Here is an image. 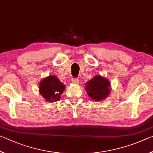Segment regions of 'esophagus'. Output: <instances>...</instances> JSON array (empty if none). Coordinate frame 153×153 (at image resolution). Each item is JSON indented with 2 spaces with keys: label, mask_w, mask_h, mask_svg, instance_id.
<instances>
[{
  "label": "esophagus",
  "mask_w": 153,
  "mask_h": 153,
  "mask_svg": "<svg viewBox=\"0 0 153 153\" xmlns=\"http://www.w3.org/2000/svg\"><path fill=\"white\" fill-rule=\"evenodd\" d=\"M72 82L74 84H78L79 82V79L78 78H72Z\"/></svg>",
  "instance_id": "obj_1"
}]
</instances>
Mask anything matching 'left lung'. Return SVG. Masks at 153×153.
Here are the masks:
<instances>
[{"instance_id": "obj_1", "label": "left lung", "mask_w": 153, "mask_h": 153, "mask_svg": "<svg viewBox=\"0 0 153 153\" xmlns=\"http://www.w3.org/2000/svg\"><path fill=\"white\" fill-rule=\"evenodd\" d=\"M86 91L89 97L95 101H100L108 97L110 82L108 79L97 75L86 83Z\"/></svg>"}]
</instances>
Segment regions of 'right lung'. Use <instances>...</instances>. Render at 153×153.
<instances>
[{
    "instance_id": "add662e5",
    "label": "right lung",
    "mask_w": 153,
    "mask_h": 153,
    "mask_svg": "<svg viewBox=\"0 0 153 153\" xmlns=\"http://www.w3.org/2000/svg\"><path fill=\"white\" fill-rule=\"evenodd\" d=\"M39 93L49 102L58 101L65 87L57 77L50 75L39 83Z\"/></svg>"
}]
</instances>
